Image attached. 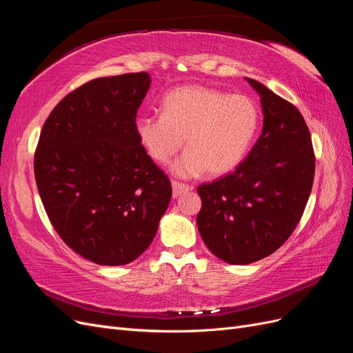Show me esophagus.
Returning <instances> with one entry per match:
<instances>
[{"label": "esophagus", "mask_w": 353, "mask_h": 353, "mask_svg": "<svg viewBox=\"0 0 353 353\" xmlns=\"http://www.w3.org/2000/svg\"><path fill=\"white\" fill-rule=\"evenodd\" d=\"M193 190V187L188 185V184H184V183H178V181H172V196L174 197H178L183 193H187V191H191Z\"/></svg>", "instance_id": "esophagus-1"}]
</instances>
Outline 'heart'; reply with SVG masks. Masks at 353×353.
I'll return each mask as SVG.
<instances>
[{
  "instance_id": "heart-1",
  "label": "heart",
  "mask_w": 353,
  "mask_h": 353,
  "mask_svg": "<svg viewBox=\"0 0 353 353\" xmlns=\"http://www.w3.org/2000/svg\"><path fill=\"white\" fill-rule=\"evenodd\" d=\"M162 114L140 116L135 132L147 154L168 163L184 144L174 172L210 176L231 172L248 154L261 122L259 105L245 94H228L203 85H184L165 95Z\"/></svg>"
}]
</instances>
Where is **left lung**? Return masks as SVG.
Returning a JSON list of instances; mask_svg holds the SVG:
<instances>
[{"instance_id":"1","label":"left lung","mask_w":353,"mask_h":353,"mask_svg":"<svg viewBox=\"0 0 353 353\" xmlns=\"http://www.w3.org/2000/svg\"><path fill=\"white\" fill-rule=\"evenodd\" d=\"M248 82L261 95L262 134L236 170L197 187L200 236L231 265L256 262L281 248L303 215L315 174L302 113L263 83Z\"/></svg>"}]
</instances>
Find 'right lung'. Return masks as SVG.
Instances as JSON below:
<instances>
[{"label":"right lung","instance_id":"add662e5","mask_svg":"<svg viewBox=\"0 0 353 353\" xmlns=\"http://www.w3.org/2000/svg\"><path fill=\"white\" fill-rule=\"evenodd\" d=\"M147 72L97 78L69 92L42 126L34 170L52 227L99 265H125L152 244L170 181L135 132Z\"/></svg>","mask_w":353,"mask_h":353}]
</instances>
